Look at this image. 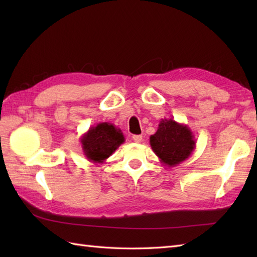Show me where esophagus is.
<instances>
[{"label": "esophagus", "mask_w": 257, "mask_h": 257, "mask_svg": "<svg viewBox=\"0 0 257 257\" xmlns=\"http://www.w3.org/2000/svg\"><path fill=\"white\" fill-rule=\"evenodd\" d=\"M133 139H134L135 143L140 144L141 141H143V136H140V135H135V136H133Z\"/></svg>", "instance_id": "34e87169"}]
</instances>
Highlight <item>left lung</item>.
<instances>
[{
	"label": "left lung",
	"instance_id": "left-lung-1",
	"mask_svg": "<svg viewBox=\"0 0 257 257\" xmlns=\"http://www.w3.org/2000/svg\"><path fill=\"white\" fill-rule=\"evenodd\" d=\"M150 146L162 165L176 167L192 155L195 140L187 124L172 118L162 119L157 133L150 137Z\"/></svg>",
	"mask_w": 257,
	"mask_h": 257
}]
</instances>
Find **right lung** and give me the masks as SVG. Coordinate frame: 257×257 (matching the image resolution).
I'll list each match as a JSON object with an SVG mask.
<instances>
[{
	"mask_svg": "<svg viewBox=\"0 0 257 257\" xmlns=\"http://www.w3.org/2000/svg\"><path fill=\"white\" fill-rule=\"evenodd\" d=\"M84 155L92 163L105 161L124 143L121 130L109 122H100L88 129L80 138Z\"/></svg>",
	"mask_w": 257,
	"mask_h": 257,
	"instance_id": "1",
	"label": "right lung"
}]
</instances>
